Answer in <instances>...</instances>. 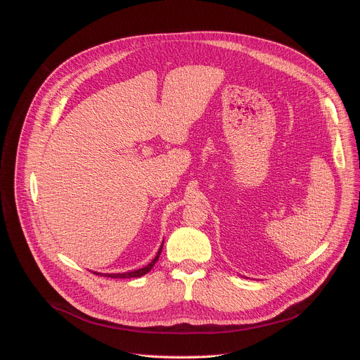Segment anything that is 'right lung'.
<instances>
[{
    "instance_id": "add662e5",
    "label": "right lung",
    "mask_w": 360,
    "mask_h": 360,
    "mask_svg": "<svg viewBox=\"0 0 360 360\" xmlns=\"http://www.w3.org/2000/svg\"><path fill=\"white\" fill-rule=\"evenodd\" d=\"M162 248H163V245L160 247V250H159L158 255L155 257V259L151 261V262L148 264V266H146L144 269H140V270H136V271H129V273H118V274H101V273H94V274H101V276H106V277H112V278H131V277H141V276L147 274L151 269H153L155 262L159 259V255H160V252H162Z\"/></svg>"
}]
</instances>
